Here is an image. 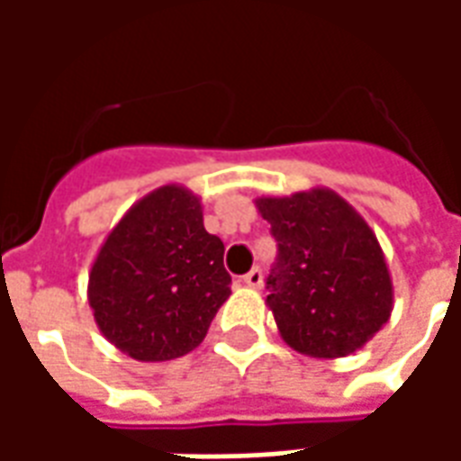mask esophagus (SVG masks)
I'll use <instances>...</instances> for the list:
<instances>
[{"label":"esophagus","instance_id":"obj_1","mask_svg":"<svg viewBox=\"0 0 461 461\" xmlns=\"http://www.w3.org/2000/svg\"><path fill=\"white\" fill-rule=\"evenodd\" d=\"M261 284H264V274H261L259 267H254V269L244 276V286H249V289H261Z\"/></svg>","mask_w":461,"mask_h":461}]
</instances>
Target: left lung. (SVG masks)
<instances>
[{
    "mask_svg": "<svg viewBox=\"0 0 461 461\" xmlns=\"http://www.w3.org/2000/svg\"><path fill=\"white\" fill-rule=\"evenodd\" d=\"M279 261L267 306L286 346L311 357H346L393 313V279L375 231L339 192L311 187L257 197Z\"/></svg>",
    "mask_w": 461,
    "mask_h": 461,
    "instance_id": "obj_1",
    "label": "left lung"
}]
</instances>
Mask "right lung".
<instances>
[{
    "mask_svg": "<svg viewBox=\"0 0 461 461\" xmlns=\"http://www.w3.org/2000/svg\"><path fill=\"white\" fill-rule=\"evenodd\" d=\"M224 244L204 230L202 200L162 185L122 214L88 271L98 330L140 363L187 356L230 299Z\"/></svg>",
    "mask_w": 461,
    "mask_h": 461,
    "instance_id": "obj_1",
    "label": "right lung"
}]
</instances>
